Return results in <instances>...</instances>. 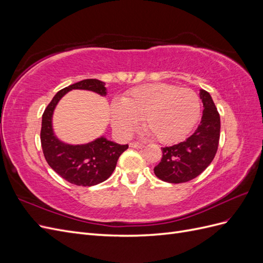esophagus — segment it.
<instances>
[{"instance_id":"obj_1","label":"esophagus","mask_w":263,"mask_h":263,"mask_svg":"<svg viewBox=\"0 0 263 263\" xmlns=\"http://www.w3.org/2000/svg\"><path fill=\"white\" fill-rule=\"evenodd\" d=\"M129 147L135 148V149H141V148H144V145L138 144V142H130V144H129Z\"/></svg>"}]
</instances>
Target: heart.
Wrapping results in <instances>:
<instances>
[{"label": "heart", "instance_id": "1", "mask_svg": "<svg viewBox=\"0 0 263 263\" xmlns=\"http://www.w3.org/2000/svg\"><path fill=\"white\" fill-rule=\"evenodd\" d=\"M200 114L201 101L194 91L166 83L136 87L110 105L112 125L121 136H130L144 119L148 134L162 144L187 136Z\"/></svg>", "mask_w": 263, "mask_h": 263}]
</instances>
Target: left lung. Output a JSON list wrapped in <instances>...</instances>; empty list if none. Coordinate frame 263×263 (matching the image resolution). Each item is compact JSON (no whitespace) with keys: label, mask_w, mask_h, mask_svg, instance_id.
Here are the masks:
<instances>
[{"label":"left lung","mask_w":263,"mask_h":263,"mask_svg":"<svg viewBox=\"0 0 263 263\" xmlns=\"http://www.w3.org/2000/svg\"><path fill=\"white\" fill-rule=\"evenodd\" d=\"M200 98L204 110L197 129L184 141L161 148V161L155 166L154 172L164 182L193 180L208 168L217 153L220 117L209 92L200 90Z\"/></svg>","instance_id":"8db88e82"}]
</instances>
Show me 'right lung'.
Here are the masks:
<instances>
[{"instance_id": "obj_1", "label": "right lung", "mask_w": 263, "mask_h": 263, "mask_svg": "<svg viewBox=\"0 0 263 263\" xmlns=\"http://www.w3.org/2000/svg\"><path fill=\"white\" fill-rule=\"evenodd\" d=\"M71 90H87L106 95L105 83L86 79L71 84L54 95L43 114L41 141L46 161L61 178L76 185L92 186L112 176L119 156L128 145H119L105 137L89 144L69 145L59 140L52 129V114L61 98Z\"/></svg>"}]
</instances>
